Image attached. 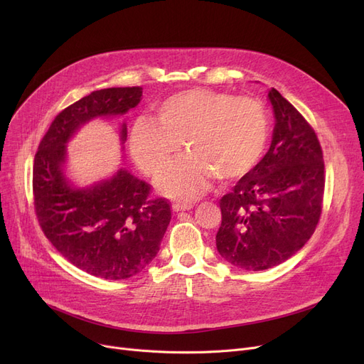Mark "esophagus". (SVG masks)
<instances>
[{
  "label": "esophagus",
  "instance_id": "1",
  "mask_svg": "<svg viewBox=\"0 0 364 364\" xmlns=\"http://www.w3.org/2000/svg\"><path fill=\"white\" fill-rule=\"evenodd\" d=\"M193 205L192 203H181V202H177L172 205V211L174 213H183V211H188V209H192Z\"/></svg>",
  "mask_w": 364,
  "mask_h": 364
}]
</instances>
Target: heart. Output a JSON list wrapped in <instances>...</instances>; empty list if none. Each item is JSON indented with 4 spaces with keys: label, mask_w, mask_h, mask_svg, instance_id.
I'll return each instance as SVG.
<instances>
[{
    "label": "heart",
    "mask_w": 364,
    "mask_h": 364,
    "mask_svg": "<svg viewBox=\"0 0 364 364\" xmlns=\"http://www.w3.org/2000/svg\"><path fill=\"white\" fill-rule=\"evenodd\" d=\"M155 124L140 118L132 125L129 151L149 177L161 172L181 153H190L168 168L159 192L177 200H192L217 177L230 181L245 176L259 161L269 137V119L261 102L214 90H188L171 95L156 109Z\"/></svg>",
    "instance_id": "obj_1"
}]
</instances>
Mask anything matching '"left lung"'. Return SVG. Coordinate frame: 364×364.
Listing matches in <instances>:
<instances>
[{
  "instance_id": "obj_1",
  "label": "left lung",
  "mask_w": 364,
  "mask_h": 364,
  "mask_svg": "<svg viewBox=\"0 0 364 364\" xmlns=\"http://www.w3.org/2000/svg\"><path fill=\"white\" fill-rule=\"evenodd\" d=\"M269 151L220 200V255L242 270L272 269L309 242L321 214L324 162L314 129L272 88Z\"/></svg>"
}]
</instances>
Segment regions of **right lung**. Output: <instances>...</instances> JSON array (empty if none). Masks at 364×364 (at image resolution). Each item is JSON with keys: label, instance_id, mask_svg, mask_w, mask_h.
Returning a JSON list of instances; mask_svg holds the SVG:
<instances>
[{"label": "right lung", "instance_id": "obj_1", "mask_svg": "<svg viewBox=\"0 0 364 364\" xmlns=\"http://www.w3.org/2000/svg\"><path fill=\"white\" fill-rule=\"evenodd\" d=\"M141 95V87L85 95L57 114L33 161V203L44 235L70 264L106 280L136 276L153 261L171 208L162 198L149 199L150 186L122 166L109 178L76 186L66 176L68 144L90 121L122 117ZM119 140L127 141L125 122Z\"/></svg>", "mask_w": 364, "mask_h": 364}]
</instances>
